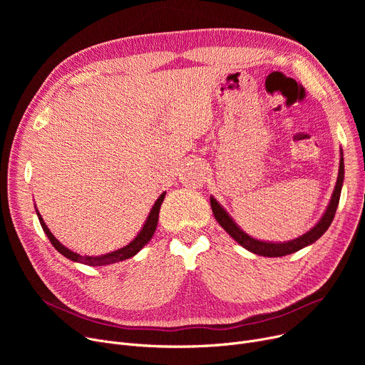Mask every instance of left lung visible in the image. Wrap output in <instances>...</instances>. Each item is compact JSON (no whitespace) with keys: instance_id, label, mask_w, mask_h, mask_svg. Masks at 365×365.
Listing matches in <instances>:
<instances>
[{"instance_id":"obj_1","label":"left lung","mask_w":365,"mask_h":365,"mask_svg":"<svg viewBox=\"0 0 365 365\" xmlns=\"http://www.w3.org/2000/svg\"><path fill=\"white\" fill-rule=\"evenodd\" d=\"M343 178H344V164H343V155H341L340 165H339L337 182H336V186H334V190H333L330 204H329L327 210H325L324 216L311 229L309 232H306L304 235H302V237H299V238H296L293 241H289V242H264V241L255 240L250 235H247L245 232L241 231V229L237 226V223L232 220V217L225 212V208L213 197L210 198V204H212L213 215H215L216 220L219 222V225L238 244H241L244 248H247L248 252H252L255 255L264 256V257H281V256H287V255H292L294 252H299L300 248L315 242L318 238H321L324 235L325 231H327L329 226L331 225V222L334 219L336 210H337V205H339L340 192H341V185H343Z\"/></svg>"}]
</instances>
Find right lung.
Here are the masks:
<instances>
[{"label": "right lung", "instance_id": "1", "mask_svg": "<svg viewBox=\"0 0 365 365\" xmlns=\"http://www.w3.org/2000/svg\"><path fill=\"white\" fill-rule=\"evenodd\" d=\"M164 197H165V192H163L160 195V198L155 201V204H153L150 213L143 225V227L140 229V232L138 234V237L134 238L128 245L120 248V250H115L112 253H108V255H103V256H81L78 253H73L71 252L69 248H66L65 245H62L59 241L56 240V237L50 232V229L47 227V225L44 223L41 215L38 213L36 210V215H38V219H40V223L43 226V231L46 232V235L48 237L50 242L53 244V247L56 248L57 252H59L61 255H63L65 257L73 260V262H78V263H84V264H88V266H103V264H110V263H117V262H123L125 259H130L133 257L134 255H138L142 248L145 247V244L152 238L153 232H155L157 229V225H158V216H160V208H161V204L164 201Z\"/></svg>", "mask_w": 365, "mask_h": 365}]
</instances>
